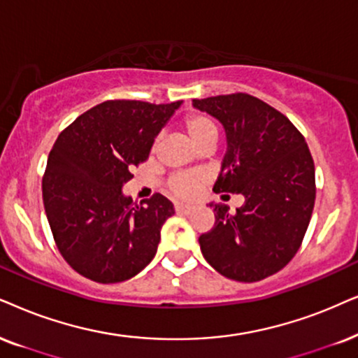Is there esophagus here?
Here are the masks:
<instances>
[{"label":"esophagus","mask_w":358,"mask_h":358,"mask_svg":"<svg viewBox=\"0 0 358 358\" xmlns=\"http://www.w3.org/2000/svg\"><path fill=\"white\" fill-rule=\"evenodd\" d=\"M175 211L180 213V215H189V213L193 211V206L183 205V203H176V205H175Z\"/></svg>","instance_id":"34e87169"}]
</instances>
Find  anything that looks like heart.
Wrapping results in <instances>:
<instances>
[{
	"label": "heart",
	"instance_id": "heart-1",
	"mask_svg": "<svg viewBox=\"0 0 358 358\" xmlns=\"http://www.w3.org/2000/svg\"><path fill=\"white\" fill-rule=\"evenodd\" d=\"M182 130L187 134L189 142L200 150L203 147H215L216 140H218V127L213 122L210 117L205 114H188L183 117L182 120ZM157 150V143L153 147V152ZM205 180L200 173H176L170 176L169 182H166V192L171 196L178 198V200H189L194 194L200 192L201 185Z\"/></svg>",
	"mask_w": 358,
	"mask_h": 358
}]
</instances>
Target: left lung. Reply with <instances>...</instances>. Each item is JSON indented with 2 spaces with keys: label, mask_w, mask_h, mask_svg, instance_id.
I'll use <instances>...</instances> for the list:
<instances>
[{
  "label": "left lung",
  "mask_w": 358,
  "mask_h": 358,
  "mask_svg": "<svg viewBox=\"0 0 358 358\" xmlns=\"http://www.w3.org/2000/svg\"><path fill=\"white\" fill-rule=\"evenodd\" d=\"M193 106L224 127L228 150L213 192L244 196L234 213L211 203L215 226L198 238L201 252L224 278L256 282L301 248L315 201L314 160L304 135L261 99L236 92Z\"/></svg>",
  "instance_id": "left-lung-1"
}]
</instances>
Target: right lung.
<instances>
[{
    "label": "right lung",
    "instance_id": "1",
    "mask_svg": "<svg viewBox=\"0 0 358 358\" xmlns=\"http://www.w3.org/2000/svg\"><path fill=\"white\" fill-rule=\"evenodd\" d=\"M182 101H106L66 127L49 153L43 201L56 246L72 269L101 284L138 274L155 256L173 205L122 193Z\"/></svg>",
    "mask_w": 358,
    "mask_h": 358
}]
</instances>
